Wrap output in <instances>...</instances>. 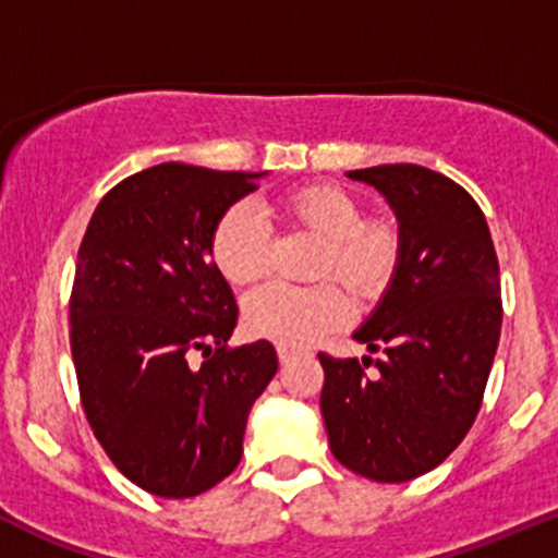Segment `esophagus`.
<instances>
[{"label": "esophagus", "mask_w": 558, "mask_h": 558, "mask_svg": "<svg viewBox=\"0 0 558 558\" xmlns=\"http://www.w3.org/2000/svg\"><path fill=\"white\" fill-rule=\"evenodd\" d=\"M298 357V352H292V349H287V347H279V363L281 365H287V363H292V360Z\"/></svg>", "instance_id": "1"}]
</instances>
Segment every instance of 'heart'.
<instances>
[{"mask_svg":"<svg viewBox=\"0 0 558 558\" xmlns=\"http://www.w3.org/2000/svg\"><path fill=\"white\" fill-rule=\"evenodd\" d=\"M279 215L290 226L322 241L314 279H336L360 301L384 295L403 263V226L392 211L363 215V201L336 182H306L279 198ZM271 226L257 206H228L209 236V255L222 279L236 287L255 284L268 271ZM349 303L336 284H268L244 303L252 336L287 349H303L338 330Z\"/></svg>","mask_w":558,"mask_h":558,"instance_id":"1","label":"heart"}]
</instances>
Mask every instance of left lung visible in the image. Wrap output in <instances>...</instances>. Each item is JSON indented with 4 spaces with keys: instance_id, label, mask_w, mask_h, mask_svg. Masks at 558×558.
<instances>
[{
    "instance_id": "8db88e82",
    "label": "left lung",
    "mask_w": 558,
    "mask_h": 558,
    "mask_svg": "<svg viewBox=\"0 0 558 558\" xmlns=\"http://www.w3.org/2000/svg\"><path fill=\"white\" fill-rule=\"evenodd\" d=\"M384 193L403 226L398 277L354 332L384 360L319 352L322 418L343 468L403 484L438 468L484 403L502 327L489 226L462 185L416 163L349 171ZM377 365L367 377L365 366Z\"/></svg>"
}]
</instances>
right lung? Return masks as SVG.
<instances>
[{
  "label": "right lung",
  "mask_w": 558,
  "mask_h": 558,
  "mask_svg": "<svg viewBox=\"0 0 558 558\" xmlns=\"http://www.w3.org/2000/svg\"><path fill=\"white\" fill-rule=\"evenodd\" d=\"M257 177L150 166L99 201L80 244V403L114 468L155 497H195L236 470L250 408L279 367L268 341L228 347L239 306L209 255L215 222Z\"/></svg>",
  "instance_id": "1"
}]
</instances>
